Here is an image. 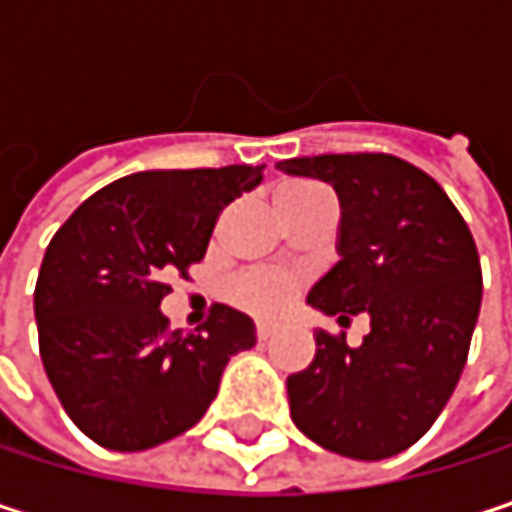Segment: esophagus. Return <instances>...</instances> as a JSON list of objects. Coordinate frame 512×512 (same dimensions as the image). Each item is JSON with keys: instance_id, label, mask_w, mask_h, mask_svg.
<instances>
[{"instance_id": "esophagus-1", "label": "esophagus", "mask_w": 512, "mask_h": 512, "mask_svg": "<svg viewBox=\"0 0 512 512\" xmlns=\"http://www.w3.org/2000/svg\"><path fill=\"white\" fill-rule=\"evenodd\" d=\"M255 332H257V341H266V338L272 335V326H269V323H257Z\"/></svg>"}]
</instances>
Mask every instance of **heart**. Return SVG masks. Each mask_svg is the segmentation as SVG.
<instances>
[{"label": "heart", "mask_w": 512, "mask_h": 512, "mask_svg": "<svg viewBox=\"0 0 512 512\" xmlns=\"http://www.w3.org/2000/svg\"><path fill=\"white\" fill-rule=\"evenodd\" d=\"M317 192H323L317 183L287 180L275 189V207L284 216V213L296 210L299 204H305L308 198H314ZM293 293H296V278L287 272H278V269H249V272L237 275L231 284V299L240 308L263 314V317H272L281 308H287Z\"/></svg>", "instance_id": "1"}]
</instances>
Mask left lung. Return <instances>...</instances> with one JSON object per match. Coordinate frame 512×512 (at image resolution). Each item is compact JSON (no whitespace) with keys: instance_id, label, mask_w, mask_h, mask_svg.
<instances>
[{"instance_id":"left-lung-1","label":"left lung","mask_w":512,"mask_h":512,"mask_svg":"<svg viewBox=\"0 0 512 512\" xmlns=\"http://www.w3.org/2000/svg\"><path fill=\"white\" fill-rule=\"evenodd\" d=\"M275 168L317 177L341 201V260L308 305L341 326L370 317L358 347L314 332V361L287 376L290 418L341 457H394L433 427L460 382L483 296L471 231L430 174L391 154L296 156Z\"/></svg>"}]
</instances>
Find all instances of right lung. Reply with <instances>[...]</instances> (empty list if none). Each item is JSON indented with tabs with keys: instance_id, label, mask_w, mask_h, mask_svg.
<instances>
[{
	"instance_id": "1",
	"label": "right lung",
	"mask_w": 512,
	"mask_h": 512,
	"mask_svg": "<svg viewBox=\"0 0 512 512\" xmlns=\"http://www.w3.org/2000/svg\"><path fill=\"white\" fill-rule=\"evenodd\" d=\"M263 165L139 171L55 231L35 287L41 361L70 421L109 451H148L195 427L231 356L257 344L243 311L213 305L195 332L168 329V278L198 263L219 213Z\"/></svg>"
}]
</instances>
